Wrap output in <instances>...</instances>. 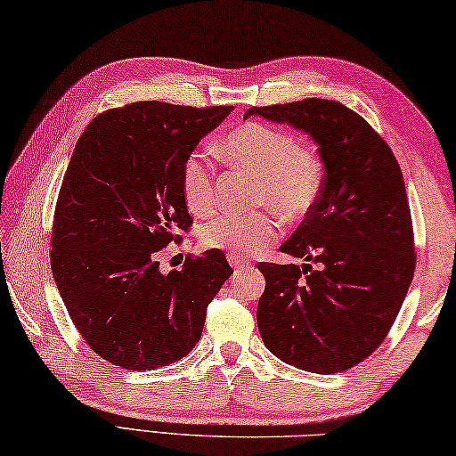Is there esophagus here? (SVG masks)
Here are the masks:
<instances>
[{
	"label": "esophagus",
	"mask_w": 456,
	"mask_h": 456,
	"mask_svg": "<svg viewBox=\"0 0 456 456\" xmlns=\"http://www.w3.org/2000/svg\"><path fill=\"white\" fill-rule=\"evenodd\" d=\"M228 263L232 265V268H234V273H242V271H246V268H250V265L246 263V260H242V258H238V256H232L230 255L228 256Z\"/></svg>",
	"instance_id": "obj_1"
}]
</instances>
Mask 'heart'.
Masks as SVG:
<instances>
[{
    "mask_svg": "<svg viewBox=\"0 0 456 456\" xmlns=\"http://www.w3.org/2000/svg\"><path fill=\"white\" fill-rule=\"evenodd\" d=\"M220 155L256 179L255 201L271 206L282 218L298 220L317 204L323 188V166L317 153L287 131L265 123H246L230 131L218 145ZM212 163L206 153L196 151L183 161L182 196L196 216L214 208ZM281 224L273 212L220 214L201 228L206 248L248 256L266 248L279 238Z\"/></svg>",
    "mask_w": 456,
    "mask_h": 456,
    "instance_id": "obj_1",
    "label": "heart"
}]
</instances>
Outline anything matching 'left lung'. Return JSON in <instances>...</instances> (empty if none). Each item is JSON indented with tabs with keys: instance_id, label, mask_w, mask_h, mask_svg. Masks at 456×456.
Listing matches in <instances>:
<instances>
[{
	"instance_id": "1",
	"label": "left lung",
	"mask_w": 456,
	"mask_h": 456,
	"mask_svg": "<svg viewBox=\"0 0 456 456\" xmlns=\"http://www.w3.org/2000/svg\"><path fill=\"white\" fill-rule=\"evenodd\" d=\"M250 115L309 135L323 163L317 204L281 246L305 263L258 265L266 279L256 307L260 338L298 370H349L384 341L412 282V220L400 166L386 141L338 101L255 107L244 118Z\"/></svg>"
}]
</instances>
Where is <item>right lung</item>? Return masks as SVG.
Segmentation results:
<instances>
[{
    "label": "right lung",
    "instance_id": "obj_1",
    "mask_svg": "<svg viewBox=\"0 0 456 456\" xmlns=\"http://www.w3.org/2000/svg\"><path fill=\"white\" fill-rule=\"evenodd\" d=\"M232 109L133 102L96 117L74 147L54 214L52 274L72 323L110 363L141 371L188 355L232 274L222 250L171 273L158 260L191 222L183 161Z\"/></svg>",
    "mask_w": 456,
    "mask_h": 456
}]
</instances>
